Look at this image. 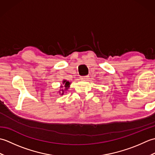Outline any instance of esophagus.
I'll return each mask as SVG.
<instances>
[{"instance_id":"obj_1","label":"esophagus","mask_w":155,"mask_h":155,"mask_svg":"<svg viewBox=\"0 0 155 155\" xmlns=\"http://www.w3.org/2000/svg\"><path fill=\"white\" fill-rule=\"evenodd\" d=\"M80 78H81V80L87 81V80H88V76H84V77H81Z\"/></svg>"}]
</instances>
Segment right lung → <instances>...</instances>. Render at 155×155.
Returning a JSON list of instances; mask_svg holds the SVG:
<instances>
[{
  "mask_svg": "<svg viewBox=\"0 0 155 155\" xmlns=\"http://www.w3.org/2000/svg\"><path fill=\"white\" fill-rule=\"evenodd\" d=\"M70 84L71 83L70 82L67 81V80H63L62 81V85H61V89L58 91L59 94L60 95H63L64 93H67V90L68 89V88L70 87Z\"/></svg>",
  "mask_w": 155,
  "mask_h": 155,
  "instance_id": "add662e5",
  "label": "right lung"
}]
</instances>
